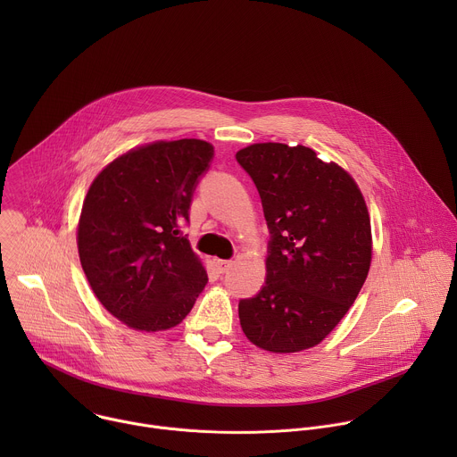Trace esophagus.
Here are the masks:
<instances>
[{"mask_svg":"<svg viewBox=\"0 0 457 457\" xmlns=\"http://www.w3.org/2000/svg\"><path fill=\"white\" fill-rule=\"evenodd\" d=\"M215 266H217L219 273H226L233 266V262H231V260H217Z\"/></svg>","mask_w":457,"mask_h":457,"instance_id":"1","label":"esophagus"}]
</instances>
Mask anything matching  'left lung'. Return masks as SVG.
I'll return each instance as SVG.
<instances>
[{
	"label": "left lung",
	"instance_id": "1",
	"mask_svg": "<svg viewBox=\"0 0 457 457\" xmlns=\"http://www.w3.org/2000/svg\"><path fill=\"white\" fill-rule=\"evenodd\" d=\"M271 233L266 284L240 300L242 331L256 347L300 353L318 345L354 303L370 268V217L356 180L296 145L237 152Z\"/></svg>",
	"mask_w": 457,
	"mask_h": 457
}]
</instances>
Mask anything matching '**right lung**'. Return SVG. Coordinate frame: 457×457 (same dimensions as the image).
Here are the masks:
<instances>
[{
  "label": "right lung",
  "instance_id": "1",
  "mask_svg": "<svg viewBox=\"0 0 457 457\" xmlns=\"http://www.w3.org/2000/svg\"><path fill=\"white\" fill-rule=\"evenodd\" d=\"M212 159L213 146L201 139L155 141L113 159L88 187L81 266L103 307L129 329L175 328L208 284L180 224Z\"/></svg>",
  "mask_w": 457,
  "mask_h": 457
}]
</instances>
